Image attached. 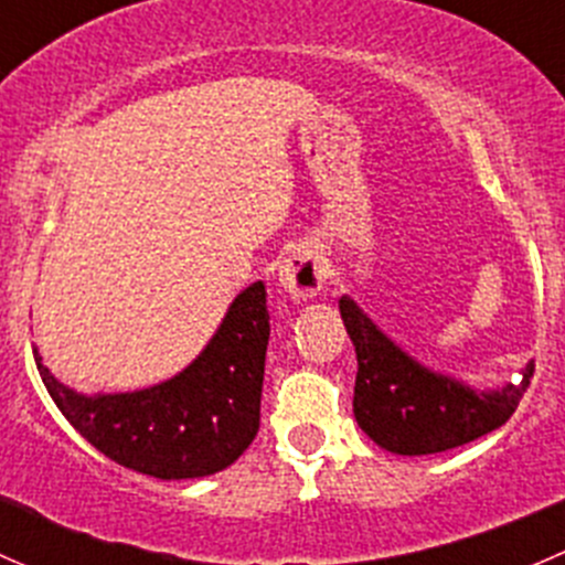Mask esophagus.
<instances>
[{
  "label": "esophagus",
  "instance_id": "34e87169",
  "mask_svg": "<svg viewBox=\"0 0 565 565\" xmlns=\"http://www.w3.org/2000/svg\"><path fill=\"white\" fill-rule=\"evenodd\" d=\"M278 284L295 300H311L324 284L322 259L309 248H298L278 267Z\"/></svg>",
  "mask_w": 565,
  "mask_h": 565
}]
</instances>
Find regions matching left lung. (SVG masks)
<instances>
[{"label": "left lung", "instance_id": "8db88e82", "mask_svg": "<svg viewBox=\"0 0 565 565\" xmlns=\"http://www.w3.org/2000/svg\"><path fill=\"white\" fill-rule=\"evenodd\" d=\"M339 311L358 355L355 420L391 454L424 457L489 435L514 415L533 374L527 363L520 385L478 391L415 361L347 295Z\"/></svg>", "mask_w": 565, "mask_h": 565}]
</instances>
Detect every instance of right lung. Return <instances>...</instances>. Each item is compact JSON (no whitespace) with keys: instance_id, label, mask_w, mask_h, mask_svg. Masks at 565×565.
I'll list each match as a JSON object with an SVG mask.
<instances>
[{"instance_id":"add662e5","label":"right lung","mask_w":565,"mask_h":565,"mask_svg":"<svg viewBox=\"0 0 565 565\" xmlns=\"http://www.w3.org/2000/svg\"><path fill=\"white\" fill-rule=\"evenodd\" d=\"M265 284L243 289L213 339L182 372L150 388L78 393L43 366L45 391L73 429L117 465L161 481L204 478L241 457L259 431L270 339Z\"/></svg>"}]
</instances>
